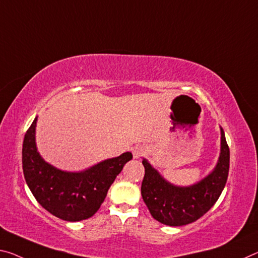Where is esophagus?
Listing matches in <instances>:
<instances>
[{"label":"esophagus","instance_id":"1","mask_svg":"<svg viewBox=\"0 0 258 258\" xmlns=\"http://www.w3.org/2000/svg\"><path fill=\"white\" fill-rule=\"evenodd\" d=\"M144 153H145V149L141 148V147H137V148L133 149V156H134V158L141 157L142 155H144Z\"/></svg>","mask_w":258,"mask_h":258}]
</instances>
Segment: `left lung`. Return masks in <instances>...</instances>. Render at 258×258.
Masks as SVG:
<instances>
[{
  "label": "left lung",
  "instance_id": "1",
  "mask_svg": "<svg viewBox=\"0 0 258 258\" xmlns=\"http://www.w3.org/2000/svg\"><path fill=\"white\" fill-rule=\"evenodd\" d=\"M142 164L145 177L141 195L151 216L169 226H182L201 218L217 202L227 181L230 148L222 128V149L217 166L207 178L189 187L171 185L146 159Z\"/></svg>",
  "mask_w": 258,
  "mask_h": 258
}]
</instances>
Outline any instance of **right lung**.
Instances as JSON below:
<instances>
[{
    "instance_id": "obj_1",
    "label": "right lung",
    "mask_w": 258,
    "mask_h": 258,
    "mask_svg": "<svg viewBox=\"0 0 258 258\" xmlns=\"http://www.w3.org/2000/svg\"><path fill=\"white\" fill-rule=\"evenodd\" d=\"M35 124L36 118L23 144L24 177L32 194L47 211L67 222L92 217L132 154L107 159L84 172H64L44 162L36 151Z\"/></svg>"
}]
</instances>
